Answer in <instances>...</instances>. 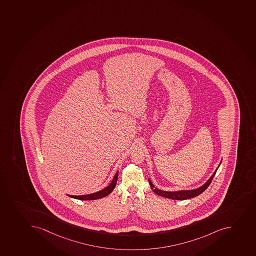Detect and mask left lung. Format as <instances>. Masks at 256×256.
Returning a JSON list of instances; mask_svg holds the SVG:
<instances>
[{"instance_id": "8db88e82", "label": "left lung", "mask_w": 256, "mask_h": 256, "mask_svg": "<svg viewBox=\"0 0 256 256\" xmlns=\"http://www.w3.org/2000/svg\"><path fill=\"white\" fill-rule=\"evenodd\" d=\"M219 167V166H218ZM218 168L216 170L215 172H213L212 177L206 181L205 184H203L202 186H200L198 188L194 189V190H186V191L178 192H166L162 191L160 189L156 188L154 186L153 184L151 182L150 180H148V182L150 184L151 188L153 189V191L156 192L158 196H164V198H167L172 199V200H186V199L192 198L195 196H198L202 192L205 191L206 189L208 188V186L210 185V182L212 181V178L215 176L216 172L218 171Z\"/></svg>"}]
</instances>
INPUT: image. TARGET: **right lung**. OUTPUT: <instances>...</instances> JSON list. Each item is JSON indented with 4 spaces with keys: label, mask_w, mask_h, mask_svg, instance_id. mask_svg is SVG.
I'll use <instances>...</instances> for the list:
<instances>
[{
    "label": "right lung",
    "mask_w": 256,
    "mask_h": 256,
    "mask_svg": "<svg viewBox=\"0 0 256 256\" xmlns=\"http://www.w3.org/2000/svg\"><path fill=\"white\" fill-rule=\"evenodd\" d=\"M118 172L116 174L113 178L112 182H110L109 186H106L105 188L100 190V191L96 192L95 194H88V195H82V196H72V195H68L72 198L78 199V200H84V201H88V200H96V199L102 198L104 196H108L113 191V189L115 188L118 182Z\"/></svg>",
    "instance_id": "obj_1"
}]
</instances>
